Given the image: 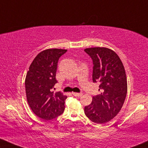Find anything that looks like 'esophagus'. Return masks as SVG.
I'll return each instance as SVG.
<instances>
[{
	"instance_id": "1",
	"label": "esophagus",
	"mask_w": 148,
	"mask_h": 148,
	"mask_svg": "<svg viewBox=\"0 0 148 148\" xmlns=\"http://www.w3.org/2000/svg\"><path fill=\"white\" fill-rule=\"evenodd\" d=\"M73 95L75 96V97H81L83 95L82 93H77V92H73L72 93Z\"/></svg>"
}]
</instances>
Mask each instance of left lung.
I'll return each mask as SVG.
<instances>
[{
	"mask_svg": "<svg viewBox=\"0 0 148 148\" xmlns=\"http://www.w3.org/2000/svg\"><path fill=\"white\" fill-rule=\"evenodd\" d=\"M93 61V82H99V95L85 106V114L97 124L109 122L121 110L127 92L126 73L115 51L106 47L84 49Z\"/></svg>",
	"mask_w": 148,
	"mask_h": 148,
	"instance_id": "obj_1",
	"label": "left lung"
}]
</instances>
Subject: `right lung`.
I'll list each match as a JSON object with an SVG mask.
<instances>
[{
    "label": "right lung",
    "mask_w": 148,
    "mask_h": 148,
    "mask_svg": "<svg viewBox=\"0 0 148 148\" xmlns=\"http://www.w3.org/2000/svg\"><path fill=\"white\" fill-rule=\"evenodd\" d=\"M67 49H49L39 53L30 64L25 80V94L30 108L39 118L49 120L63 113L64 100L67 97L53 88L58 61Z\"/></svg>",
    "instance_id": "1"
}]
</instances>
